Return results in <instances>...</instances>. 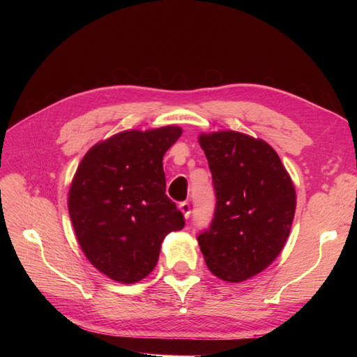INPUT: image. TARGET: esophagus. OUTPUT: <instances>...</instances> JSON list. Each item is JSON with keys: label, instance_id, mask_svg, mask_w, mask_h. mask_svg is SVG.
<instances>
[{"label": "esophagus", "instance_id": "1", "mask_svg": "<svg viewBox=\"0 0 357 357\" xmlns=\"http://www.w3.org/2000/svg\"><path fill=\"white\" fill-rule=\"evenodd\" d=\"M178 208L183 213V215H185V219L190 218V205H189V202H181L178 205Z\"/></svg>", "mask_w": 357, "mask_h": 357}]
</instances>
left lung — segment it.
<instances>
[{"mask_svg":"<svg viewBox=\"0 0 357 357\" xmlns=\"http://www.w3.org/2000/svg\"><path fill=\"white\" fill-rule=\"evenodd\" d=\"M215 190L214 218L198 244L210 271L240 283L283 250L296 210L294 181L275 150L236 131L199 134Z\"/></svg>","mask_w":357,"mask_h":357,"instance_id":"obj_1","label":"left lung"}]
</instances>
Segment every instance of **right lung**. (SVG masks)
Returning a JSON list of instances; mask_svg holds the SVG:
<instances>
[{"label": "right lung", "mask_w": 357, "mask_h": 357, "mask_svg": "<svg viewBox=\"0 0 357 357\" xmlns=\"http://www.w3.org/2000/svg\"><path fill=\"white\" fill-rule=\"evenodd\" d=\"M181 132L176 125L122 131L92 146L75 171L68 192L74 234L88 261L114 282L147 277L165 236L185 226L165 195L162 165Z\"/></svg>", "instance_id": "obj_1"}]
</instances>
